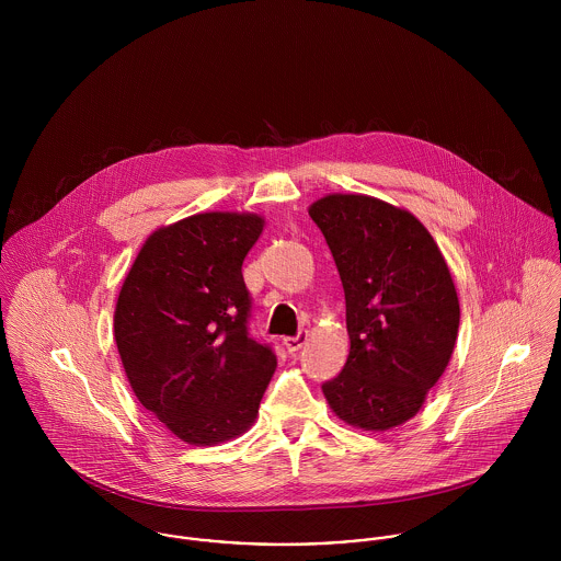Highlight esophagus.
Returning <instances> with one entry per match:
<instances>
[{
	"instance_id": "esophagus-1",
	"label": "esophagus",
	"mask_w": 561,
	"mask_h": 561,
	"mask_svg": "<svg viewBox=\"0 0 561 561\" xmlns=\"http://www.w3.org/2000/svg\"><path fill=\"white\" fill-rule=\"evenodd\" d=\"M307 336H309L307 330H300L296 336H285V339H283V345L287 347L289 354H296V352L307 343Z\"/></svg>"
}]
</instances>
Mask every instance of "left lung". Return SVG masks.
Wrapping results in <instances>:
<instances>
[{
  "instance_id": "1",
  "label": "left lung",
  "mask_w": 561,
  "mask_h": 561,
  "mask_svg": "<svg viewBox=\"0 0 561 561\" xmlns=\"http://www.w3.org/2000/svg\"><path fill=\"white\" fill-rule=\"evenodd\" d=\"M309 216L336 263L350 334V356L321 391L354 427H396L451 358L460 305L449 267L427 229L385 201L330 194Z\"/></svg>"
}]
</instances>
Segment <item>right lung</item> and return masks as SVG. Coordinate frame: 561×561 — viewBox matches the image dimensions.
<instances>
[{
	"label": "right lung",
	"mask_w": 561,
	"mask_h": 561,
	"mask_svg": "<svg viewBox=\"0 0 561 561\" xmlns=\"http://www.w3.org/2000/svg\"><path fill=\"white\" fill-rule=\"evenodd\" d=\"M263 231L252 214H198L156 231L116 302L114 339L140 403L190 445L240 436L276 354L250 332L241 263Z\"/></svg>",
	"instance_id": "obj_1"
}]
</instances>
